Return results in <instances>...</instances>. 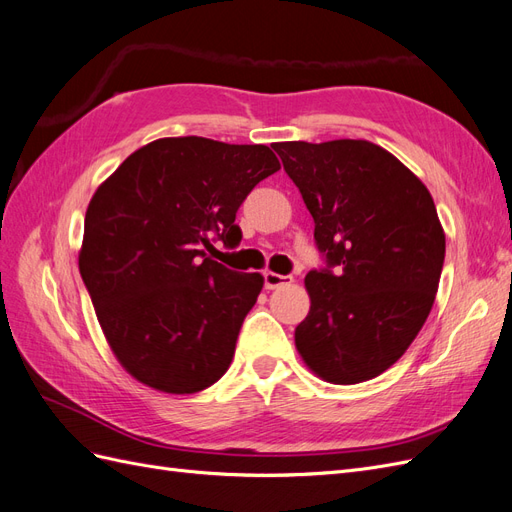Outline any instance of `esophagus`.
Masks as SVG:
<instances>
[{
	"label": "esophagus",
	"mask_w": 512,
	"mask_h": 512,
	"mask_svg": "<svg viewBox=\"0 0 512 512\" xmlns=\"http://www.w3.org/2000/svg\"><path fill=\"white\" fill-rule=\"evenodd\" d=\"M293 278L287 274H276V272H263V285L266 289H278V287H285L291 285Z\"/></svg>",
	"instance_id": "34e87169"
}]
</instances>
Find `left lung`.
Masks as SVG:
<instances>
[{
	"instance_id": "left-lung-1",
	"label": "left lung",
	"mask_w": 512,
	"mask_h": 512,
	"mask_svg": "<svg viewBox=\"0 0 512 512\" xmlns=\"http://www.w3.org/2000/svg\"><path fill=\"white\" fill-rule=\"evenodd\" d=\"M274 151L325 261L306 274L310 310L295 346L327 383L370 381L404 355L432 310L444 263L432 195L368 140L278 142Z\"/></svg>"
}]
</instances>
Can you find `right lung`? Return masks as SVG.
Segmentation results:
<instances>
[{
    "label": "right lung",
    "instance_id": "add662e5",
    "mask_svg": "<svg viewBox=\"0 0 512 512\" xmlns=\"http://www.w3.org/2000/svg\"><path fill=\"white\" fill-rule=\"evenodd\" d=\"M276 170L263 144L161 138L95 191L78 268L110 349L140 383L180 395L227 372L263 276L208 253L236 249L238 208Z\"/></svg>",
    "mask_w": 512,
    "mask_h": 512
}]
</instances>
